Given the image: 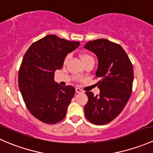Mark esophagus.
Instances as JSON below:
<instances>
[{
    "label": "esophagus",
    "mask_w": 153,
    "mask_h": 153,
    "mask_svg": "<svg viewBox=\"0 0 153 153\" xmlns=\"http://www.w3.org/2000/svg\"><path fill=\"white\" fill-rule=\"evenodd\" d=\"M75 92H76L77 93H81V92H83V91L81 90L80 88H75Z\"/></svg>",
    "instance_id": "esophagus-1"
}]
</instances>
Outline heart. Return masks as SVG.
<instances>
[{
    "instance_id": "1",
    "label": "heart",
    "mask_w": 153,
    "mask_h": 153,
    "mask_svg": "<svg viewBox=\"0 0 153 153\" xmlns=\"http://www.w3.org/2000/svg\"><path fill=\"white\" fill-rule=\"evenodd\" d=\"M80 57H81V61H82L83 63L85 62V61H88V60H89V59H93L92 56H91V55H89V54H82V55H81ZM67 58H66L65 61H67Z\"/></svg>"
}]
</instances>
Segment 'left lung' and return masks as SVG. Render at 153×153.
I'll list each match as a JSON object with an SVG mask.
<instances>
[{
  "instance_id": "8db88e82",
  "label": "left lung",
  "mask_w": 153,
  "mask_h": 153,
  "mask_svg": "<svg viewBox=\"0 0 153 153\" xmlns=\"http://www.w3.org/2000/svg\"><path fill=\"white\" fill-rule=\"evenodd\" d=\"M84 48L93 52L98 61L95 75L99 95L86 92L88 102L84 106L86 118L95 125H103L115 119L130 98L133 83V67L121 46L109 40L90 41Z\"/></svg>"
}]
</instances>
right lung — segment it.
Wrapping results in <instances>:
<instances>
[{"instance_id":"obj_1","label":"right lung","mask_w":153,"mask_h":153,"mask_svg":"<svg viewBox=\"0 0 153 153\" xmlns=\"http://www.w3.org/2000/svg\"><path fill=\"white\" fill-rule=\"evenodd\" d=\"M80 45L49 35L30 46L18 72V85L26 106L33 116L46 124L63 120L75 95L72 86H62L54 80L68 53Z\"/></svg>"}]
</instances>
